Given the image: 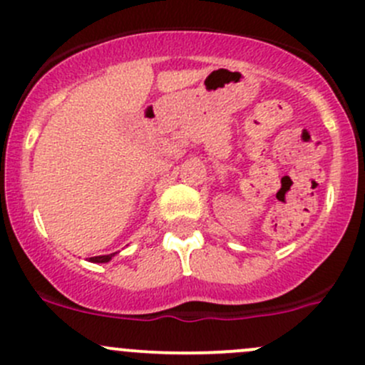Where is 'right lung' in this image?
Segmentation results:
<instances>
[{"label": "right lung", "instance_id": "obj_1", "mask_svg": "<svg viewBox=\"0 0 365 365\" xmlns=\"http://www.w3.org/2000/svg\"><path fill=\"white\" fill-rule=\"evenodd\" d=\"M116 252L113 254H106V256H95V257H90L91 263H108V261H111V257L114 256Z\"/></svg>", "mask_w": 365, "mask_h": 365}]
</instances>
